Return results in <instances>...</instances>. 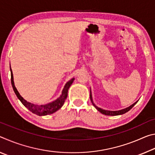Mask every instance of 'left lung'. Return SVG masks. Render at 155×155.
<instances>
[{
	"label": "left lung",
	"mask_w": 155,
	"mask_h": 155,
	"mask_svg": "<svg viewBox=\"0 0 155 155\" xmlns=\"http://www.w3.org/2000/svg\"><path fill=\"white\" fill-rule=\"evenodd\" d=\"M90 100L91 101V103H92V104L94 105V107H95V108L98 110V111H100L101 113L102 114H104V115H122L125 114V113L128 112L129 110H130L131 109L133 108V107H134L136 103H137V101H136L135 103H133V104H131L130 106H129L128 107H127V108L125 109H123L121 110H119V111H109V110H105V109H101L100 108V107H97L95 104H94V101H93V98H92V94H91V88H90Z\"/></svg>",
	"instance_id": "obj_1"
}]
</instances>
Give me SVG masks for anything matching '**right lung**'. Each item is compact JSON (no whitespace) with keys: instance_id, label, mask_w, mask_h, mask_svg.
Returning a JSON list of instances; mask_svg holds the SVG:
<instances>
[{"instance_id":"right-lung-1","label":"right lung","mask_w":155,"mask_h":155,"mask_svg":"<svg viewBox=\"0 0 155 155\" xmlns=\"http://www.w3.org/2000/svg\"><path fill=\"white\" fill-rule=\"evenodd\" d=\"M10 71H11V81H12V87L14 89V91L15 94V95L18 97V98L20 100L21 103H22L23 105L29 110L33 114H35L40 116H43V115H47L53 114V113L58 111L59 109L61 108V107L64 105L65 103V99L67 98L68 96V91L70 86L74 81V78H72L70 79L68 82L65 83L64 89L61 91V94L60 95L59 98H57L55 101L51 102V103H47L45 104H35L33 103H29L25 100L22 98L20 93L18 92L16 87L14 85V76H13V72L11 68V65H10Z\"/></svg>"}]
</instances>
